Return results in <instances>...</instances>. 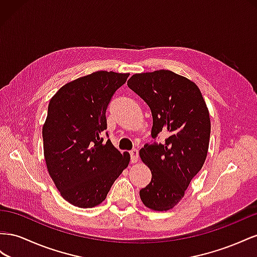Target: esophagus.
I'll list each match as a JSON object with an SVG mask.
<instances>
[{
	"label": "esophagus",
	"mask_w": 257,
	"mask_h": 257,
	"mask_svg": "<svg viewBox=\"0 0 257 257\" xmlns=\"http://www.w3.org/2000/svg\"><path fill=\"white\" fill-rule=\"evenodd\" d=\"M130 156H131V163L136 164L139 160V151L137 149H134L130 151Z\"/></svg>",
	"instance_id": "1"
}]
</instances>
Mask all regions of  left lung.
Returning <instances> with one entry per match:
<instances>
[{
	"instance_id": "obj_1",
	"label": "left lung",
	"mask_w": 257,
	"mask_h": 257,
	"mask_svg": "<svg viewBox=\"0 0 257 257\" xmlns=\"http://www.w3.org/2000/svg\"><path fill=\"white\" fill-rule=\"evenodd\" d=\"M128 87L151 108L152 138L167 136L165 143L145 144L140 157L152 172L140 190L145 207L168 211L184 197L190 181L207 158L211 122L198 86L172 71L159 70L130 77Z\"/></svg>"
}]
</instances>
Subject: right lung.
I'll use <instances>...</instances> for the list:
<instances>
[{"label":"right lung","instance_id":"right-lung-1","mask_svg":"<svg viewBox=\"0 0 257 257\" xmlns=\"http://www.w3.org/2000/svg\"><path fill=\"white\" fill-rule=\"evenodd\" d=\"M128 76L94 72L65 84L49 101L43 126L44 157L57 189L73 206H98L128 167L129 153L121 154L102 138L107 105Z\"/></svg>","mask_w":257,"mask_h":257}]
</instances>
